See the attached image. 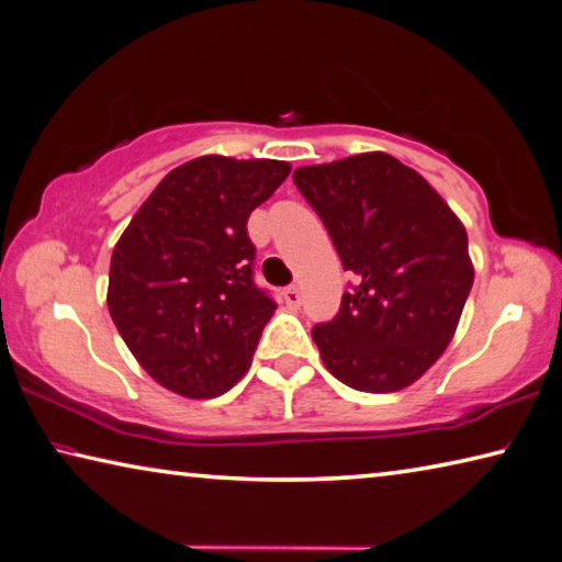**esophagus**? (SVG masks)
Segmentation results:
<instances>
[{
    "instance_id": "obj_1",
    "label": "esophagus",
    "mask_w": 562,
    "mask_h": 562,
    "mask_svg": "<svg viewBox=\"0 0 562 562\" xmlns=\"http://www.w3.org/2000/svg\"><path fill=\"white\" fill-rule=\"evenodd\" d=\"M283 299H286V303H289L291 308H299L301 306V291L296 286L283 289Z\"/></svg>"
}]
</instances>
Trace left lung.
<instances>
[{
	"mask_svg": "<svg viewBox=\"0 0 562 562\" xmlns=\"http://www.w3.org/2000/svg\"><path fill=\"white\" fill-rule=\"evenodd\" d=\"M293 183L356 273L338 314L311 328L356 391L411 385L446 351L473 286L468 234L436 189L383 151L301 167Z\"/></svg>",
	"mask_w": 562,
	"mask_h": 562,
	"instance_id": "left-lung-1",
	"label": "left lung"
}]
</instances>
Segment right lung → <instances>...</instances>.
I'll list each match as a JSON object with an SVG mask.
<instances>
[{
  "mask_svg": "<svg viewBox=\"0 0 562 562\" xmlns=\"http://www.w3.org/2000/svg\"><path fill=\"white\" fill-rule=\"evenodd\" d=\"M286 161L199 156L136 211L109 269V314L154 381L187 398H216L251 366L276 301L254 281L248 214Z\"/></svg>",
  "mask_w": 562,
  "mask_h": 562,
  "instance_id": "right-lung-1",
  "label": "right lung"
}]
</instances>
